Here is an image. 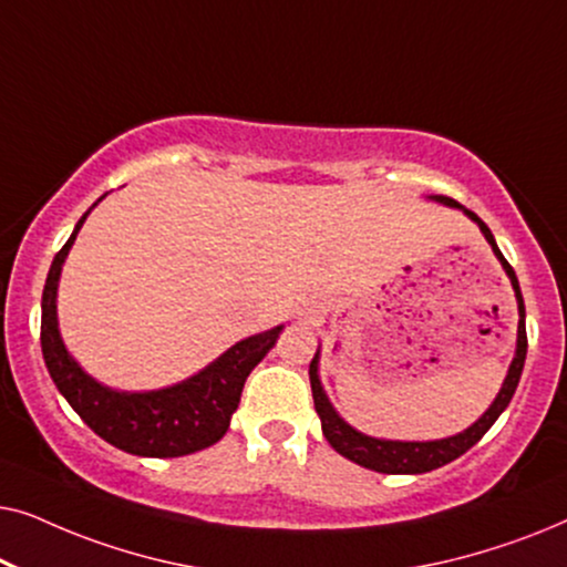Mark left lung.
Returning <instances> with one entry per match:
<instances>
[{
	"label": "left lung",
	"instance_id": "8db88e82",
	"mask_svg": "<svg viewBox=\"0 0 567 567\" xmlns=\"http://www.w3.org/2000/svg\"><path fill=\"white\" fill-rule=\"evenodd\" d=\"M431 200H436L441 206L449 208H460V212L472 219L483 231V237L487 239V245L493 247L495 258L506 270L511 286H514L516 293V305H518V330H516V351H514V361H511L508 374L503 379L498 394L491 402V408L485 410L483 415L477 417L470 429H464L454 436L446 439H436V441H394V439H377L369 436V433H361L359 429H353L351 423H346L343 417L338 415V410L332 408V402L328 394H324V386L320 382V348H317L312 363H309V384H312V398H315V410L320 415L322 423V433L328 439V444L336 449L338 454H343L346 460H351L361 467L374 470V472H384V475H421V472H431L444 467V464L454 462L456 456H462L467 449L477 444L480 439L485 436L487 429L498 421V415L508 408L511 398H514L518 379H522L524 371V361H526V309H524V297L522 289H518V278L514 274V268L508 266V260L503 258V252L495 245L493 231L487 229V224L480 219L477 214H472L470 208H464L456 204L454 198L446 196H429Z\"/></svg>",
	"mask_w": 567,
	"mask_h": 567
}]
</instances>
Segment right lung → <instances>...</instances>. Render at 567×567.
<instances>
[{"mask_svg":"<svg viewBox=\"0 0 567 567\" xmlns=\"http://www.w3.org/2000/svg\"><path fill=\"white\" fill-rule=\"evenodd\" d=\"M90 212L76 221L72 237L56 252L43 286L41 348L53 384L74 408V413L100 439H105L107 444L121 449V452L157 456V460L165 456L167 460V456H185L216 444L229 429L231 415H235L239 398H243L245 379L276 346L284 324L239 340V343L227 348L219 359L200 369L198 374L183 379L177 384L162 386V390L126 392L97 382L66 351L56 315L61 268H64L66 255L72 250Z\"/></svg>","mask_w":567,"mask_h":567,"instance_id":"right-lung-1","label":"right lung"}]
</instances>
